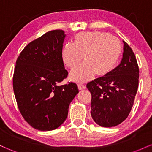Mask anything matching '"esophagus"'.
Returning a JSON list of instances; mask_svg holds the SVG:
<instances>
[{
  "label": "esophagus",
  "mask_w": 152,
  "mask_h": 152,
  "mask_svg": "<svg viewBox=\"0 0 152 152\" xmlns=\"http://www.w3.org/2000/svg\"><path fill=\"white\" fill-rule=\"evenodd\" d=\"M78 89L79 90L85 89V88H86V86H85L84 84H83V83H78Z\"/></svg>",
  "instance_id": "34e87169"
}]
</instances>
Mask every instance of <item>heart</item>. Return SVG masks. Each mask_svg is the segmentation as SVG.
<instances>
[{"label":"heart","mask_w":152,"mask_h":152,"mask_svg":"<svg viewBox=\"0 0 152 152\" xmlns=\"http://www.w3.org/2000/svg\"><path fill=\"white\" fill-rule=\"evenodd\" d=\"M121 51L119 40L105 32H81L75 36L74 43H67L63 48L64 64L73 69L83 59L85 61L71 73L73 81L85 82L96 74L105 76L114 68Z\"/></svg>","instance_id":"1"}]
</instances>
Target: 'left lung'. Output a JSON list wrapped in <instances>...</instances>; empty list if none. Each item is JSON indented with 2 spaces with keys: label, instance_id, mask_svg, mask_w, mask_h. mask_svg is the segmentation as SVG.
I'll use <instances>...</instances> for the list:
<instances>
[{
  "label": "left lung",
  "instance_id": "obj_1",
  "mask_svg": "<svg viewBox=\"0 0 152 152\" xmlns=\"http://www.w3.org/2000/svg\"><path fill=\"white\" fill-rule=\"evenodd\" d=\"M123 42V58L119 65L86 85L91 94V114L101 126H115L124 121L137 92L139 70L137 58L131 47Z\"/></svg>",
  "mask_w": 152,
  "mask_h": 152
}]
</instances>
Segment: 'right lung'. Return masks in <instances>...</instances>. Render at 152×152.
<instances>
[{
  "instance_id": "add662e5",
  "label": "right lung",
  "mask_w": 152,
  "mask_h": 152,
  "mask_svg": "<svg viewBox=\"0 0 152 152\" xmlns=\"http://www.w3.org/2000/svg\"><path fill=\"white\" fill-rule=\"evenodd\" d=\"M65 36L62 30L48 31L29 43L15 63L13 87L18 107L36 129L51 131L60 126L78 93L75 83L58 85L69 74L61 56Z\"/></svg>"
}]
</instances>
